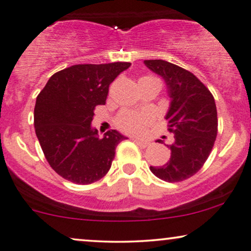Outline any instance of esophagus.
Segmentation results:
<instances>
[{
    "label": "esophagus",
    "mask_w": 251,
    "mask_h": 251,
    "mask_svg": "<svg viewBox=\"0 0 251 251\" xmlns=\"http://www.w3.org/2000/svg\"><path fill=\"white\" fill-rule=\"evenodd\" d=\"M132 140H133V141H134V143H135V144H137L139 147H141V149H146V147H147V146H149V145H150V143H149V141H146V140H141V139H137V138H133V139H132Z\"/></svg>",
    "instance_id": "obj_1"
}]
</instances>
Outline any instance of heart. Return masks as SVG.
Listing matches in <instances>:
<instances>
[{
  "instance_id": "heart-1",
  "label": "heart",
  "mask_w": 251,
  "mask_h": 251,
  "mask_svg": "<svg viewBox=\"0 0 251 251\" xmlns=\"http://www.w3.org/2000/svg\"><path fill=\"white\" fill-rule=\"evenodd\" d=\"M141 79L160 81L158 78L147 75ZM153 120V116L149 112H134V111H123L117 117V125L120 129L127 133H140Z\"/></svg>"
}]
</instances>
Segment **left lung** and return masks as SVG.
Here are the masks:
<instances>
[{
	"label": "left lung",
	"instance_id": "left-lung-1",
	"mask_svg": "<svg viewBox=\"0 0 251 251\" xmlns=\"http://www.w3.org/2000/svg\"><path fill=\"white\" fill-rule=\"evenodd\" d=\"M145 64L166 80L172 98L166 120L173 143L171 158L150 170L159 179L180 182L201 170L212 152L217 135V111L212 92L191 71L162 59ZM159 143V141H158Z\"/></svg>",
	"mask_w": 251,
	"mask_h": 251
}]
</instances>
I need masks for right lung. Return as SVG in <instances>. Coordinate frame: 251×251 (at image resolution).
<instances>
[{
	"instance_id": "obj_1",
	"label": "right lung",
	"mask_w": 251,
	"mask_h": 251,
	"mask_svg": "<svg viewBox=\"0 0 251 251\" xmlns=\"http://www.w3.org/2000/svg\"><path fill=\"white\" fill-rule=\"evenodd\" d=\"M129 65H72L52 75L37 96L36 135L51 168L65 180L90 185L111 168L118 144L126 138L110 129L99 139L91 122L97 105L106 101L110 84Z\"/></svg>"
}]
</instances>
